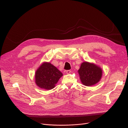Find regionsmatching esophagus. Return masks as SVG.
<instances>
[{
    "label": "esophagus",
    "mask_w": 128,
    "mask_h": 128,
    "mask_svg": "<svg viewBox=\"0 0 128 128\" xmlns=\"http://www.w3.org/2000/svg\"><path fill=\"white\" fill-rule=\"evenodd\" d=\"M66 74H70L71 72V70H68L66 71Z\"/></svg>",
    "instance_id": "obj_1"
}]
</instances>
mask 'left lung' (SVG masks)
Returning a JSON list of instances; mask_svg holds the SVG:
<instances>
[{
	"mask_svg": "<svg viewBox=\"0 0 128 128\" xmlns=\"http://www.w3.org/2000/svg\"><path fill=\"white\" fill-rule=\"evenodd\" d=\"M82 83L86 86H91L98 82L102 77L103 71L100 67L88 62H82L78 70Z\"/></svg>",
	"mask_w": 128,
	"mask_h": 128,
	"instance_id": "8db88e82",
	"label": "left lung"
}]
</instances>
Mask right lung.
<instances>
[{"mask_svg":"<svg viewBox=\"0 0 128 128\" xmlns=\"http://www.w3.org/2000/svg\"><path fill=\"white\" fill-rule=\"evenodd\" d=\"M63 76L56 66L50 62H44L35 72V84L40 88L51 90L54 88Z\"/></svg>","mask_w":128,"mask_h":128,"instance_id":"1","label":"right lung"}]
</instances>
